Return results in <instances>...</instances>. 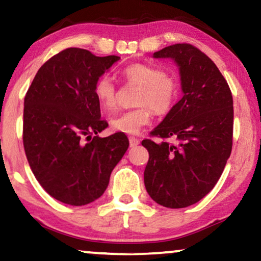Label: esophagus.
Listing matches in <instances>:
<instances>
[{
	"instance_id": "34e87169",
	"label": "esophagus",
	"mask_w": 261,
	"mask_h": 261,
	"mask_svg": "<svg viewBox=\"0 0 261 261\" xmlns=\"http://www.w3.org/2000/svg\"><path fill=\"white\" fill-rule=\"evenodd\" d=\"M139 144H140V139L135 138V137H130L129 138V145L130 147H134V146H138Z\"/></svg>"
}]
</instances>
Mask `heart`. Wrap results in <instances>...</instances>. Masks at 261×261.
I'll list each match as a JSON object with an SVG mask.
<instances>
[{"instance_id": "heart-1", "label": "heart", "mask_w": 261, "mask_h": 261, "mask_svg": "<svg viewBox=\"0 0 261 261\" xmlns=\"http://www.w3.org/2000/svg\"><path fill=\"white\" fill-rule=\"evenodd\" d=\"M129 85L138 87L134 109L127 110L110 120L113 130L124 134H138L142 127L151 123L153 112L165 115L176 105L179 83L172 74L148 64L135 63L121 71ZM94 92L99 106L110 112L117 105V90L112 78L102 76L96 81Z\"/></svg>"}]
</instances>
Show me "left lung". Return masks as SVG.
Here are the masks:
<instances>
[{
  "instance_id": "1",
  "label": "left lung",
  "mask_w": 261,
  "mask_h": 261,
  "mask_svg": "<svg viewBox=\"0 0 261 261\" xmlns=\"http://www.w3.org/2000/svg\"><path fill=\"white\" fill-rule=\"evenodd\" d=\"M153 57L174 59L184 95L149 133L162 140L141 142L149 154L145 187L158 204L185 208L213 190L229 158L233 96L213 60L194 45L167 46Z\"/></svg>"
}]
</instances>
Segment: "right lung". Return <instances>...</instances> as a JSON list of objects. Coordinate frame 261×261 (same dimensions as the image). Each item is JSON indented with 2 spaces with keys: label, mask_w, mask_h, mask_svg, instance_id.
I'll return each instance as SVG.
<instances>
[{
  "label": "right lung",
  "mask_w": 261,
  "mask_h": 261,
  "mask_svg": "<svg viewBox=\"0 0 261 261\" xmlns=\"http://www.w3.org/2000/svg\"><path fill=\"white\" fill-rule=\"evenodd\" d=\"M119 59L63 49L39 69L24 96L28 164L44 190L66 204L85 205L101 197L129 146L123 133L97 135L108 123L101 119L94 87Z\"/></svg>",
  "instance_id": "add662e5"
}]
</instances>
